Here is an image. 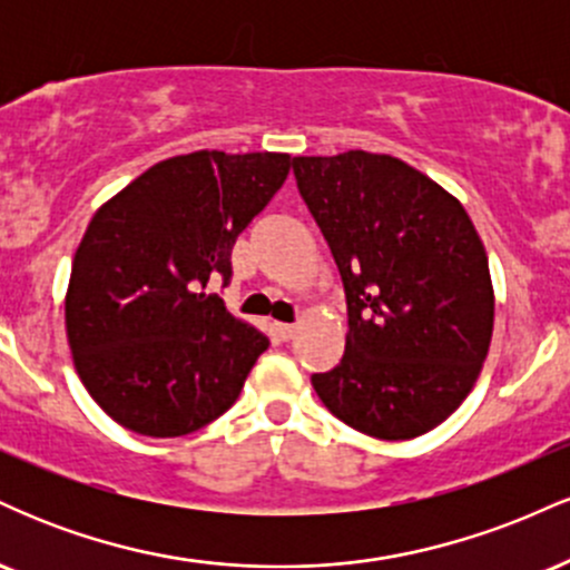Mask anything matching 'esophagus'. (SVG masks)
<instances>
[{
  "label": "esophagus",
  "mask_w": 570,
  "mask_h": 570,
  "mask_svg": "<svg viewBox=\"0 0 570 570\" xmlns=\"http://www.w3.org/2000/svg\"><path fill=\"white\" fill-rule=\"evenodd\" d=\"M276 332H278L281 340H292L294 332H297V326H294V324H276Z\"/></svg>",
  "instance_id": "obj_1"
}]
</instances>
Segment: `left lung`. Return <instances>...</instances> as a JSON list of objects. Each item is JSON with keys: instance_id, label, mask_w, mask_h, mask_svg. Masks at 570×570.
I'll return each instance as SVG.
<instances>
[{"instance_id": "obj_1", "label": "left lung", "mask_w": 570, "mask_h": 570, "mask_svg": "<svg viewBox=\"0 0 570 570\" xmlns=\"http://www.w3.org/2000/svg\"><path fill=\"white\" fill-rule=\"evenodd\" d=\"M292 171L348 307L343 358L313 389L362 434H426L469 396L493 335L488 254L466 208L391 155L294 158Z\"/></svg>"}]
</instances>
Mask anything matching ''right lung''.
Masks as SVG:
<instances>
[{
    "mask_svg": "<svg viewBox=\"0 0 570 570\" xmlns=\"http://www.w3.org/2000/svg\"><path fill=\"white\" fill-rule=\"evenodd\" d=\"M292 168L281 153L168 158L104 203L71 263L67 335L94 402L141 436L193 434L230 410L267 345L206 286Z\"/></svg>",
    "mask_w": 570,
    "mask_h": 570,
    "instance_id": "right-lung-1",
    "label": "right lung"
}]
</instances>
